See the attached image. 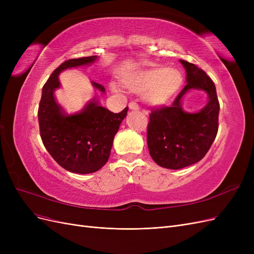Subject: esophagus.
Here are the masks:
<instances>
[{
	"instance_id": "34e87169",
	"label": "esophagus",
	"mask_w": 254,
	"mask_h": 254,
	"mask_svg": "<svg viewBox=\"0 0 254 254\" xmlns=\"http://www.w3.org/2000/svg\"><path fill=\"white\" fill-rule=\"evenodd\" d=\"M129 109L130 110H140V107H139V105H137L135 102H130L129 103Z\"/></svg>"
}]
</instances>
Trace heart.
<instances>
[{
	"label": "heart",
	"mask_w": 254,
	"mask_h": 254,
	"mask_svg": "<svg viewBox=\"0 0 254 254\" xmlns=\"http://www.w3.org/2000/svg\"><path fill=\"white\" fill-rule=\"evenodd\" d=\"M123 83L134 93H143L147 104L161 106L170 101L179 90L182 74L175 67L153 66L126 76Z\"/></svg>",
	"instance_id": "heart-1"
}]
</instances>
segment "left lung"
Returning a JSON list of instances; mask_svg holds the SVG:
<instances>
[{
	"mask_svg": "<svg viewBox=\"0 0 254 254\" xmlns=\"http://www.w3.org/2000/svg\"><path fill=\"white\" fill-rule=\"evenodd\" d=\"M187 71V86L171 107L152 109L147 126L149 155L170 170H179L200 161L209 151L218 131L219 102L216 88L206 73L194 64L180 60ZM190 88L205 90L209 102L196 114L181 108L182 96Z\"/></svg>",
	"mask_w": 254,
	"mask_h": 254,
	"instance_id": "1",
	"label": "left lung"
}]
</instances>
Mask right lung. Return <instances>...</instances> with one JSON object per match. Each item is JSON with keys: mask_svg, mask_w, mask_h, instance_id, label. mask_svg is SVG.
Here are the masks:
<instances>
[{"mask_svg": "<svg viewBox=\"0 0 254 254\" xmlns=\"http://www.w3.org/2000/svg\"><path fill=\"white\" fill-rule=\"evenodd\" d=\"M96 56L68 59L52 73L42 88L38 109L40 136L45 148L64 170L76 174L97 172L109 159L115 133L128 108L113 113L93 101L76 114H65L56 103L54 91L59 88L58 75L68 67L94 63ZM94 87L105 92L102 84Z\"/></svg>", "mask_w": 254, "mask_h": 254, "instance_id": "right-lung-1", "label": "right lung"}]
</instances>
